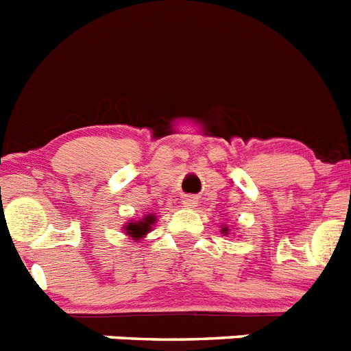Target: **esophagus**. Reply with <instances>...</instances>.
<instances>
[{
  "instance_id": "obj_1",
  "label": "esophagus",
  "mask_w": 351,
  "mask_h": 351,
  "mask_svg": "<svg viewBox=\"0 0 351 351\" xmlns=\"http://www.w3.org/2000/svg\"><path fill=\"white\" fill-rule=\"evenodd\" d=\"M195 206V198L193 197H188L184 200V207H193Z\"/></svg>"
}]
</instances>
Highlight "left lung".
<instances>
[{
  "mask_svg": "<svg viewBox=\"0 0 351 351\" xmlns=\"http://www.w3.org/2000/svg\"><path fill=\"white\" fill-rule=\"evenodd\" d=\"M223 234H226V228H223Z\"/></svg>",
  "mask_w": 351,
  "mask_h": 351,
  "instance_id": "obj_1",
  "label": "left lung"
}]
</instances>
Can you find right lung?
Instances as JSON below:
<instances>
[{
    "mask_svg": "<svg viewBox=\"0 0 351 351\" xmlns=\"http://www.w3.org/2000/svg\"><path fill=\"white\" fill-rule=\"evenodd\" d=\"M153 223H154V216H145L142 221L126 225V232H128V235H132L133 239H141L151 230V225H153Z\"/></svg>",
    "mask_w": 351,
    "mask_h": 351,
    "instance_id": "obj_1",
    "label": "right lung"
}]
</instances>
